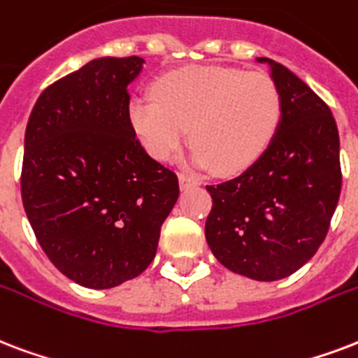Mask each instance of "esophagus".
Wrapping results in <instances>:
<instances>
[{
	"label": "esophagus",
	"mask_w": 358,
	"mask_h": 358,
	"mask_svg": "<svg viewBox=\"0 0 358 358\" xmlns=\"http://www.w3.org/2000/svg\"><path fill=\"white\" fill-rule=\"evenodd\" d=\"M178 180H180V187H182V189H187V187H191V185L201 184V180L193 178V176H189V174H185V173L180 174Z\"/></svg>",
	"instance_id": "34e87169"
}]
</instances>
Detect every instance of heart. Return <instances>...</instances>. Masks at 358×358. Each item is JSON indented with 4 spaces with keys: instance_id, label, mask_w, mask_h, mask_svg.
<instances>
[{
    "instance_id": "1",
    "label": "heart",
    "mask_w": 358,
    "mask_h": 358,
    "mask_svg": "<svg viewBox=\"0 0 358 358\" xmlns=\"http://www.w3.org/2000/svg\"><path fill=\"white\" fill-rule=\"evenodd\" d=\"M152 95L135 97L127 110L144 150L154 159L169 161L191 135L193 163L215 167L220 174L252 167L282 120V94L263 71L191 65L161 75Z\"/></svg>"
}]
</instances>
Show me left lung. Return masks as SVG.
<instances>
[{"label":"left lung","instance_id":"8db88e82","mask_svg":"<svg viewBox=\"0 0 358 358\" xmlns=\"http://www.w3.org/2000/svg\"><path fill=\"white\" fill-rule=\"evenodd\" d=\"M268 64L282 94L276 136L245 173L206 185L204 234L215 259L257 282L291 276L315 255L342 191L340 136L331 108L282 64Z\"/></svg>","mask_w":358,"mask_h":358}]
</instances>
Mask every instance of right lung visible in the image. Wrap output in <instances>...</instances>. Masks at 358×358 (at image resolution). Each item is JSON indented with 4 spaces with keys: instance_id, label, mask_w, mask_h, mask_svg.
<instances>
[{
    "instance_id": "1",
    "label": "right lung",
    "mask_w": 358,
    "mask_h": 358,
    "mask_svg": "<svg viewBox=\"0 0 358 358\" xmlns=\"http://www.w3.org/2000/svg\"><path fill=\"white\" fill-rule=\"evenodd\" d=\"M144 59L99 58L59 78L29 114L22 203L37 242L78 285L110 289L154 261L178 176L131 129L127 86Z\"/></svg>"
}]
</instances>
